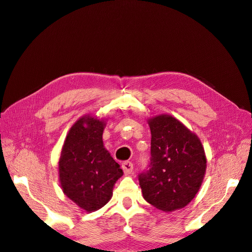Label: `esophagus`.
<instances>
[{
    "label": "esophagus",
    "instance_id": "34e87169",
    "mask_svg": "<svg viewBox=\"0 0 252 252\" xmlns=\"http://www.w3.org/2000/svg\"><path fill=\"white\" fill-rule=\"evenodd\" d=\"M122 168H123V171L125 174H130L133 171V164L131 162H124L122 164Z\"/></svg>",
    "mask_w": 252,
    "mask_h": 252
}]
</instances>
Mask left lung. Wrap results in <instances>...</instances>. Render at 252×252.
<instances>
[{
    "label": "left lung",
    "mask_w": 252,
    "mask_h": 252,
    "mask_svg": "<svg viewBox=\"0 0 252 252\" xmlns=\"http://www.w3.org/2000/svg\"><path fill=\"white\" fill-rule=\"evenodd\" d=\"M147 122L151 158L149 170L139 175L143 197L165 212L184 208L194 199L205 177L207 161L201 140L169 114Z\"/></svg>",
    "instance_id": "obj_1"
}]
</instances>
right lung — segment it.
<instances>
[{
  "mask_svg": "<svg viewBox=\"0 0 252 252\" xmlns=\"http://www.w3.org/2000/svg\"><path fill=\"white\" fill-rule=\"evenodd\" d=\"M106 121L81 117L68 131L59 159V179L64 194L87 212L107 204L123 170L104 147Z\"/></svg>",
  "mask_w": 252,
  "mask_h": 252,
  "instance_id": "add662e5",
  "label": "right lung"
}]
</instances>
